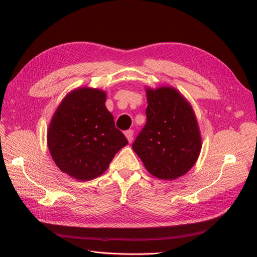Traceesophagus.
Listing matches in <instances>:
<instances>
[{"mask_svg": "<svg viewBox=\"0 0 257 257\" xmlns=\"http://www.w3.org/2000/svg\"><path fill=\"white\" fill-rule=\"evenodd\" d=\"M125 137L127 138V141H128V143H132V141H133V135H134V132H133V130H127V131H125Z\"/></svg>", "mask_w": 257, "mask_h": 257, "instance_id": "1", "label": "esophagus"}]
</instances>
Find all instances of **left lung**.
I'll return each mask as SVG.
<instances>
[{
    "instance_id": "left-lung-1",
    "label": "left lung",
    "mask_w": 257,
    "mask_h": 257,
    "mask_svg": "<svg viewBox=\"0 0 257 257\" xmlns=\"http://www.w3.org/2000/svg\"><path fill=\"white\" fill-rule=\"evenodd\" d=\"M147 122L133 150L152 176L175 180L195 164L201 149L192 106L176 89L147 88Z\"/></svg>"
}]
</instances>
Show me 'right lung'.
I'll return each mask as SVG.
<instances>
[{
	"instance_id": "obj_1",
	"label": "right lung",
	"mask_w": 257,
	"mask_h": 257,
	"mask_svg": "<svg viewBox=\"0 0 257 257\" xmlns=\"http://www.w3.org/2000/svg\"><path fill=\"white\" fill-rule=\"evenodd\" d=\"M106 93L80 88L67 94L54 112L47 133L51 157L62 172L80 181L105 173L127 139L105 106Z\"/></svg>"
}]
</instances>
